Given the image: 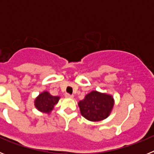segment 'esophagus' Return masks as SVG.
Returning <instances> with one entry per match:
<instances>
[{"mask_svg": "<svg viewBox=\"0 0 154 154\" xmlns=\"http://www.w3.org/2000/svg\"><path fill=\"white\" fill-rule=\"evenodd\" d=\"M65 96L67 98H73V95H71V94L69 93H65Z\"/></svg>", "mask_w": 154, "mask_h": 154, "instance_id": "34e87169", "label": "esophagus"}]
</instances>
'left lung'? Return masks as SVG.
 I'll return each mask as SVG.
<instances>
[{"label": "left lung", "mask_w": 154, "mask_h": 154, "mask_svg": "<svg viewBox=\"0 0 154 154\" xmlns=\"http://www.w3.org/2000/svg\"><path fill=\"white\" fill-rule=\"evenodd\" d=\"M111 96L92 91L79 103L82 116L90 121H99L106 118L113 106Z\"/></svg>", "instance_id": "obj_1"}]
</instances>
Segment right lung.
I'll return each mask as SVG.
<instances>
[{
  "instance_id": "add662e5",
  "label": "right lung",
  "mask_w": 154,
  "mask_h": 154,
  "mask_svg": "<svg viewBox=\"0 0 154 154\" xmlns=\"http://www.w3.org/2000/svg\"><path fill=\"white\" fill-rule=\"evenodd\" d=\"M59 100V97L53 96L48 92H42L35 100V106L41 112H49Z\"/></svg>"
}]
</instances>
